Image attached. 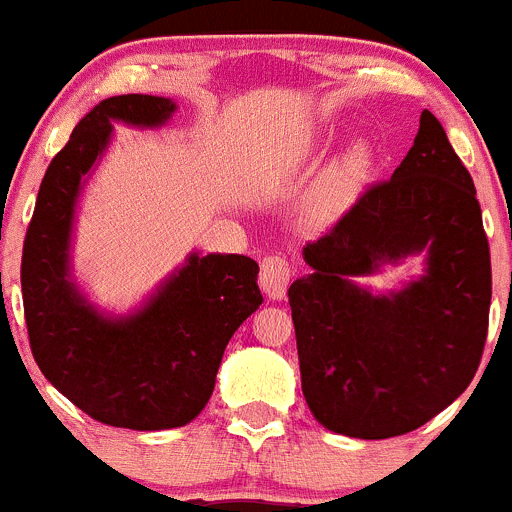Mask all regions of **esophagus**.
<instances>
[{
	"mask_svg": "<svg viewBox=\"0 0 512 512\" xmlns=\"http://www.w3.org/2000/svg\"><path fill=\"white\" fill-rule=\"evenodd\" d=\"M291 263H288V258L283 256H268L261 261V276H258V281H261V288L263 293H266L268 298H273V301H278V298L286 296V288H288V281H291Z\"/></svg>",
	"mask_w": 512,
	"mask_h": 512,
	"instance_id": "34e87169",
	"label": "esophagus"
}]
</instances>
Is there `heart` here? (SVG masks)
Returning <instances> with one entry per match:
<instances>
[{
    "label": "heart",
    "mask_w": 512,
    "mask_h": 512,
    "mask_svg": "<svg viewBox=\"0 0 512 512\" xmlns=\"http://www.w3.org/2000/svg\"><path fill=\"white\" fill-rule=\"evenodd\" d=\"M373 169V149L366 141H358L353 144L336 164L331 166V171L326 174L321 186V204L323 209L338 211L346 209L353 199L358 196V191L363 189L366 179L371 176Z\"/></svg>",
    "instance_id": "obj_1"
}]
</instances>
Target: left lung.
I'll list each match as a JSON object with an SVG mask.
<instances>
[{
  "instance_id": "left-lung-1",
  "label": "left lung",
  "mask_w": 512,
  "mask_h": 512,
  "mask_svg": "<svg viewBox=\"0 0 512 512\" xmlns=\"http://www.w3.org/2000/svg\"><path fill=\"white\" fill-rule=\"evenodd\" d=\"M427 251L401 292L352 281ZM311 273L288 288L301 388L313 418L348 438L411 433L473 381L488 336L490 249L468 169L426 109L406 159L303 246Z\"/></svg>"
}]
</instances>
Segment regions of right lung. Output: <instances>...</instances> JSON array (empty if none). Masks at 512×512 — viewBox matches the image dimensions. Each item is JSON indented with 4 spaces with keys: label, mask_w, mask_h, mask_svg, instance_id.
<instances>
[{
    "label": "right lung",
    "mask_w": 512,
    "mask_h": 512,
    "mask_svg": "<svg viewBox=\"0 0 512 512\" xmlns=\"http://www.w3.org/2000/svg\"><path fill=\"white\" fill-rule=\"evenodd\" d=\"M176 104L121 94L74 126L44 174L22 251L29 346L44 378L94 421L166 430L194 421L214 393L226 343L261 306L258 263L239 254H191L129 316H106L72 281L74 211L114 121L164 126Z\"/></svg>",
    "instance_id": "add662e5"
}]
</instances>
